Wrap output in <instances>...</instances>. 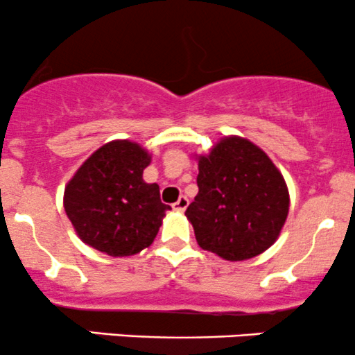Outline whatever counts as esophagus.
Wrapping results in <instances>:
<instances>
[{
	"label": "esophagus",
	"instance_id": "34e87169",
	"mask_svg": "<svg viewBox=\"0 0 355 355\" xmlns=\"http://www.w3.org/2000/svg\"><path fill=\"white\" fill-rule=\"evenodd\" d=\"M171 207H173V210H177V212H184V210L189 207V198H187L185 196H182L173 205H171Z\"/></svg>",
	"mask_w": 355,
	"mask_h": 355
}]
</instances>
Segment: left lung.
I'll return each mask as SVG.
<instances>
[{"instance_id": "1", "label": "left lung", "mask_w": 355, "mask_h": 355, "mask_svg": "<svg viewBox=\"0 0 355 355\" xmlns=\"http://www.w3.org/2000/svg\"><path fill=\"white\" fill-rule=\"evenodd\" d=\"M198 193L185 210L198 246L227 261L266 251L282 232L290 193L271 158L241 136L198 157Z\"/></svg>"}]
</instances>
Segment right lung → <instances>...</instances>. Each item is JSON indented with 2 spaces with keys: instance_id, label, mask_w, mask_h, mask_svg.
I'll use <instances>...</instances> for the list:
<instances>
[{
  "instance_id": "right-lung-1",
  "label": "right lung",
  "mask_w": 355,
  "mask_h": 355,
  "mask_svg": "<svg viewBox=\"0 0 355 355\" xmlns=\"http://www.w3.org/2000/svg\"><path fill=\"white\" fill-rule=\"evenodd\" d=\"M150 153L130 139L96 150L69 180L64 209L77 236L114 258L133 256L150 246L170 205L159 187L143 180Z\"/></svg>"
}]
</instances>
